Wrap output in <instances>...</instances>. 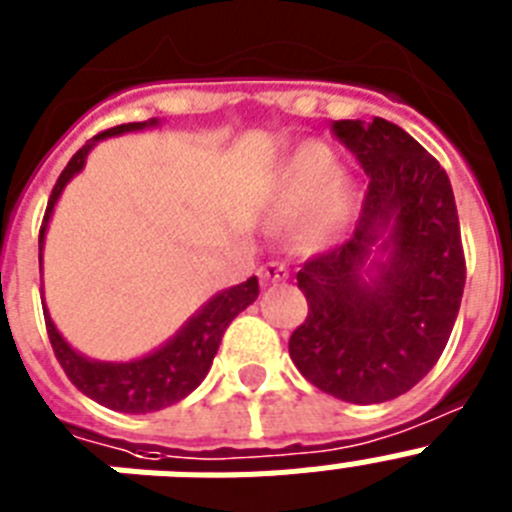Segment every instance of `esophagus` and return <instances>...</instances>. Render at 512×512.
Segmentation results:
<instances>
[{"instance_id": "1", "label": "esophagus", "mask_w": 512, "mask_h": 512, "mask_svg": "<svg viewBox=\"0 0 512 512\" xmlns=\"http://www.w3.org/2000/svg\"><path fill=\"white\" fill-rule=\"evenodd\" d=\"M257 275H260L262 286H270V283L286 281V278H288V268H286V265H283V262L273 260V262H265V265H262L260 273H257Z\"/></svg>"}]
</instances>
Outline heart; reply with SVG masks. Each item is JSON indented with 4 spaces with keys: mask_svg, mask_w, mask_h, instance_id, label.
I'll return each instance as SVG.
<instances>
[{
    "mask_svg": "<svg viewBox=\"0 0 512 512\" xmlns=\"http://www.w3.org/2000/svg\"><path fill=\"white\" fill-rule=\"evenodd\" d=\"M337 172L340 159L335 151L319 141H306L296 146L270 177V213L281 221H296L301 242H332L353 224L358 195L353 182Z\"/></svg>",
    "mask_w": 512,
    "mask_h": 512,
    "instance_id": "1",
    "label": "heart"
}]
</instances>
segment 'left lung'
<instances>
[{
  "label": "left lung",
  "mask_w": 512,
  "mask_h": 512,
  "mask_svg": "<svg viewBox=\"0 0 512 512\" xmlns=\"http://www.w3.org/2000/svg\"><path fill=\"white\" fill-rule=\"evenodd\" d=\"M366 170L353 237L304 262L309 314L288 340L306 381L342 402L397 399L438 363L464 296L459 213L446 170L384 118L335 121Z\"/></svg>",
  "instance_id": "obj_1"
}]
</instances>
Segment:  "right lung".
Instances as JSON below:
<instances>
[{
  "mask_svg": "<svg viewBox=\"0 0 512 512\" xmlns=\"http://www.w3.org/2000/svg\"><path fill=\"white\" fill-rule=\"evenodd\" d=\"M151 126H159L157 118L108 128V131L97 133L95 139L87 141L69 159V164H66L64 172L59 175L56 185H53L46 216H43L41 237H38V247H41V255L38 257H41V265L43 239H46V229L48 221H51L53 208L59 203L61 193L69 185L71 177L84 170L87 154L95 149L97 141L108 139V136H121V133L128 131H141V128ZM257 293H260V286H257L255 275L247 278L244 283H239V286H231L226 291L216 293L211 301H206L201 309L195 311L188 322L182 324L170 340L164 342L162 348L144 355V358H136V361L126 363H108L87 358V355L71 348L69 342L61 337V332L56 330V324H53L46 306H43V317H46V330L48 337H51L53 353L59 358L61 368L69 376L71 384L77 386L84 397L95 399L97 404L108 407V410L128 412V415H146V412L164 410V407L180 402V399L188 397L190 391L206 379V373L213 363V355L219 350L226 327H229L231 319L237 317L239 311H244L257 299Z\"/></svg>",
  "mask_w": 512,
  "mask_h": 512,
  "instance_id": "1",
  "label": "right lung"
}]
</instances>
